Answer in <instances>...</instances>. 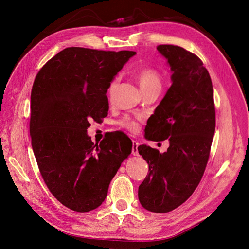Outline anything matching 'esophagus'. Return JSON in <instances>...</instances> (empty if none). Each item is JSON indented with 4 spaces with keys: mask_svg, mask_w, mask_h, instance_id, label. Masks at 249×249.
Returning a JSON list of instances; mask_svg holds the SVG:
<instances>
[{
    "mask_svg": "<svg viewBox=\"0 0 249 249\" xmlns=\"http://www.w3.org/2000/svg\"><path fill=\"white\" fill-rule=\"evenodd\" d=\"M138 145H139V143H138L137 141L133 140V146H132V154H133V155H135V156L139 155V153H138Z\"/></svg>",
    "mask_w": 249,
    "mask_h": 249,
    "instance_id": "obj_1",
    "label": "esophagus"
}]
</instances>
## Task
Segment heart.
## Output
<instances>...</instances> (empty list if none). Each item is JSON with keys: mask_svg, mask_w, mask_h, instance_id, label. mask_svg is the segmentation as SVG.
I'll use <instances>...</instances> for the list:
<instances>
[{"mask_svg": "<svg viewBox=\"0 0 249 249\" xmlns=\"http://www.w3.org/2000/svg\"><path fill=\"white\" fill-rule=\"evenodd\" d=\"M137 80L140 86L141 90H146L151 88H161V82H160V76L159 72L156 71L153 69L150 68H145V69H141L140 71H137ZM118 84V80L115 78V80L110 84L109 89H108V94L109 96H112L114 94V91L116 89ZM121 126L123 128H126L130 131H134V130L137 128V123L133 120L130 119V118H125L123 121H121Z\"/></svg>", "mask_w": 249, "mask_h": 249, "instance_id": "obj_1", "label": "heart"}]
</instances>
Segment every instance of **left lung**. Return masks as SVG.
Instances as JSON below:
<instances>
[{"mask_svg": "<svg viewBox=\"0 0 249 249\" xmlns=\"http://www.w3.org/2000/svg\"><path fill=\"white\" fill-rule=\"evenodd\" d=\"M156 49L171 68L172 86L149 117L145 136L153 141L168 138L169 147L163 153L147 145L138 147L149 166L138 199L146 210L166 213L186 202L198 187L216 117L212 81L202 60L179 46L164 44Z\"/></svg>", "mask_w": 249, "mask_h": 249, "instance_id": "1", "label": "left lung"}]
</instances>
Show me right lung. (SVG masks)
I'll list each match as a JSON object with an SVG mask.
<instances>
[{
	"label": "right lung",
	"instance_id": "obj_1",
	"mask_svg": "<svg viewBox=\"0 0 249 249\" xmlns=\"http://www.w3.org/2000/svg\"><path fill=\"white\" fill-rule=\"evenodd\" d=\"M135 51L68 47L37 73L31 91L30 136L39 171L65 207L89 212L102 205L121 163L132 151L124 133L94 144L89 119L108 115L110 84Z\"/></svg>",
	"mask_w": 249,
	"mask_h": 249
}]
</instances>
